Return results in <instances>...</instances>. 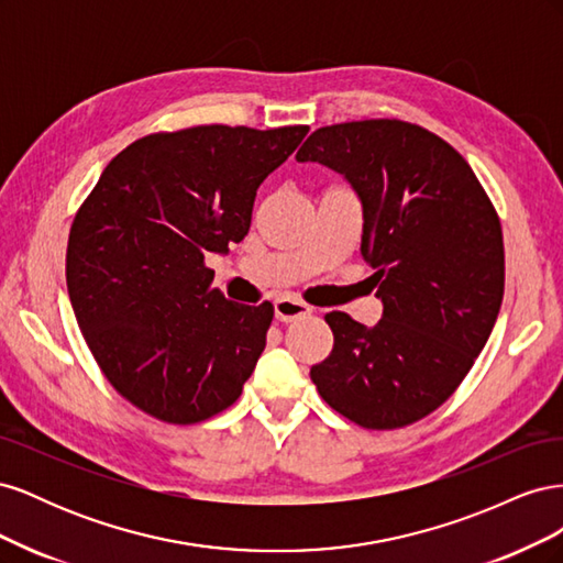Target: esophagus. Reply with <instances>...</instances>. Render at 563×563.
I'll list each match as a JSON object with an SVG mask.
<instances>
[{"mask_svg":"<svg viewBox=\"0 0 563 563\" xmlns=\"http://www.w3.org/2000/svg\"><path fill=\"white\" fill-rule=\"evenodd\" d=\"M310 312H312V310H310L308 305H305L302 300L288 298V296L275 300V317H277V321L291 323V321H296V319H300V317H305V314H310Z\"/></svg>","mask_w":563,"mask_h":563,"instance_id":"1","label":"esophagus"}]
</instances>
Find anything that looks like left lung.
<instances>
[{
	"label": "left lung",
	"instance_id": "left-lung-1",
	"mask_svg": "<svg viewBox=\"0 0 563 563\" xmlns=\"http://www.w3.org/2000/svg\"><path fill=\"white\" fill-rule=\"evenodd\" d=\"M296 159L333 168L360 197L362 255L383 300L376 327L327 314L333 350L312 383L362 428H404L453 395L498 319V213L446 141L399 119L321 126Z\"/></svg>",
	"mask_w": 563,
	"mask_h": 563
}]
</instances>
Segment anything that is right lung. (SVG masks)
<instances>
[{"label": "right lung", "instance_id": "1", "mask_svg": "<svg viewBox=\"0 0 563 563\" xmlns=\"http://www.w3.org/2000/svg\"><path fill=\"white\" fill-rule=\"evenodd\" d=\"M308 131L145 135L77 211L65 255L77 323L112 387L152 418L192 424L240 399L275 308L228 300L203 258L244 240L261 183Z\"/></svg>", "mask_w": 563, "mask_h": 563}]
</instances>
